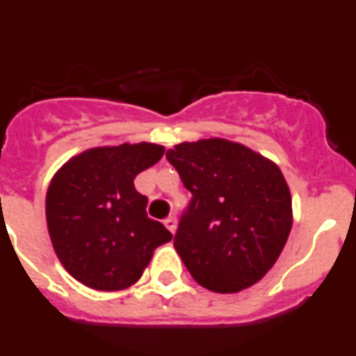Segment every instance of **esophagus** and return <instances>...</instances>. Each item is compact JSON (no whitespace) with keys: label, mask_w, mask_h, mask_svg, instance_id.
<instances>
[{"label":"esophagus","mask_w":356,"mask_h":356,"mask_svg":"<svg viewBox=\"0 0 356 356\" xmlns=\"http://www.w3.org/2000/svg\"><path fill=\"white\" fill-rule=\"evenodd\" d=\"M163 225H165V228L171 232V234H175L176 232V216H169L163 219Z\"/></svg>","instance_id":"1"}]
</instances>
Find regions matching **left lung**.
<instances>
[{
	"label": "left lung",
	"mask_w": 356,
	"mask_h": 356,
	"mask_svg": "<svg viewBox=\"0 0 356 356\" xmlns=\"http://www.w3.org/2000/svg\"><path fill=\"white\" fill-rule=\"evenodd\" d=\"M165 156L193 194L175 235L188 273L222 294L257 284L291 234V193L278 165L225 139L181 143Z\"/></svg>",
	"instance_id": "obj_1"
}]
</instances>
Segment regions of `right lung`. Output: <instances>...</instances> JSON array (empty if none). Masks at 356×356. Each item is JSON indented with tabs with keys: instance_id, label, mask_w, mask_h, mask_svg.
<instances>
[{
	"instance_id": "1",
	"label": "right lung",
	"mask_w": 356,
	"mask_h": 356,
	"mask_svg": "<svg viewBox=\"0 0 356 356\" xmlns=\"http://www.w3.org/2000/svg\"><path fill=\"white\" fill-rule=\"evenodd\" d=\"M162 155L163 146L149 143L94 147L53 176L46 221L72 278L96 291L127 289L143 276L153 250L171 241V232L147 217V197L134 185Z\"/></svg>"
}]
</instances>
